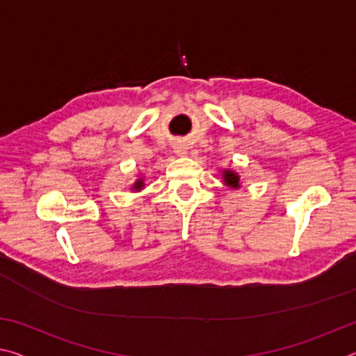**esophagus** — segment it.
Segmentation results:
<instances>
[{"instance_id":"1","label":"esophagus","mask_w":356,"mask_h":356,"mask_svg":"<svg viewBox=\"0 0 356 356\" xmlns=\"http://www.w3.org/2000/svg\"><path fill=\"white\" fill-rule=\"evenodd\" d=\"M174 150H176L177 155H185L186 154V147L184 146V144H177V146L174 147Z\"/></svg>"}]
</instances>
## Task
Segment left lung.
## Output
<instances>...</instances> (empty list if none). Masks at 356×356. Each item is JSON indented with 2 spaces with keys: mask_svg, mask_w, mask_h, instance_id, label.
Listing matches in <instances>:
<instances>
[{
  "mask_svg": "<svg viewBox=\"0 0 356 356\" xmlns=\"http://www.w3.org/2000/svg\"><path fill=\"white\" fill-rule=\"evenodd\" d=\"M222 179H225V184L231 188H238L240 186V177L237 172H234L231 170H225L222 171Z\"/></svg>",
  "mask_w": 356,
  "mask_h": 356,
  "instance_id": "obj_1",
  "label": "left lung"
}]
</instances>
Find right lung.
I'll return each instance as SVG.
<instances>
[{
    "label": "right lung",
    "instance_id": "add662e5",
    "mask_svg": "<svg viewBox=\"0 0 356 356\" xmlns=\"http://www.w3.org/2000/svg\"><path fill=\"white\" fill-rule=\"evenodd\" d=\"M143 186H144V179H138L136 182L134 184V186H131V190L140 191V190H143Z\"/></svg>",
    "mask_w": 356,
    "mask_h": 356
}]
</instances>
